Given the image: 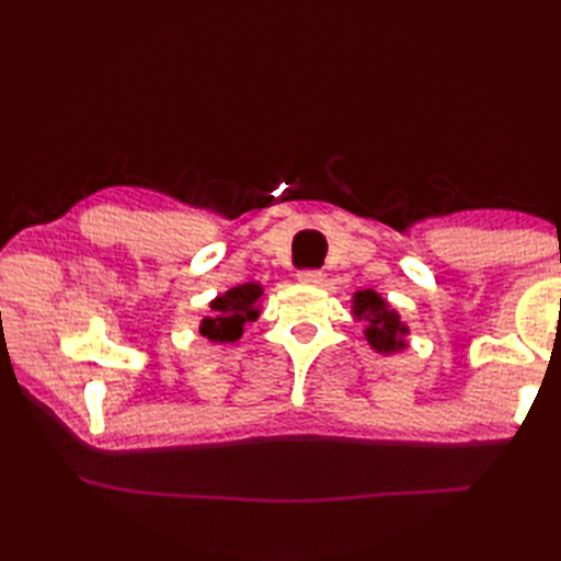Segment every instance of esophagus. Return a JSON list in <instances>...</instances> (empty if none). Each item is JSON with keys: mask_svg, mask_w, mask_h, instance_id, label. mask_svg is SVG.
<instances>
[{"mask_svg": "<svg viewBox=\"0 0 561 561\" xmlns=\"http://www.w3.org/2000/svg\"><path fill=\"white\" fill-rule=\"evenodd\" d=\"M297 280L301 285H320L322 283V274H320V271H299Z\"/></svg>", "mask_w": 561, "mask_h": 561, "instance_id": "obj_1", "label": "esophagus"}]
</instances>
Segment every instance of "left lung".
Instances as JSON below:
<instances>
[{
    "label": "left lung",
    "instance_id": "1",
    "mask_svg": "<svg viewBox=\"0 0 561 561\" xmlns=\"http://www.w3.org/2000/svg\"><path fill=\"white\" fill-rule=\"evenodd\" d=\"M351 313L365 322V339L371 351L381 355H398L410 348V325L400 318L393 304L386 301L377 290H358L351 299Z\"/></svg>",
    "mask_w": 561,
    "mask_h": 561
}]
</instances>
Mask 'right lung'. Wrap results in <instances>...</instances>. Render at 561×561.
Here are the masks:
<instances>
[{"instance_id": "obj_1", "label": "right lung", "mask_w": 561, "mask_h": 561, "mask_svg": "<svg viewBox=\"0 0 561 561\" xmlns=\"http://www.w3.org/2000/svg\"><path fill=\"white\" fill-rule=\"evenodd\" d=\"M264 285L250 280L229 287L227 293L217 295L210 304V316L201 320L198 332L213 344H233L245 332L248 322H254L262 313Z\"/></svg>"}]
</instances>
